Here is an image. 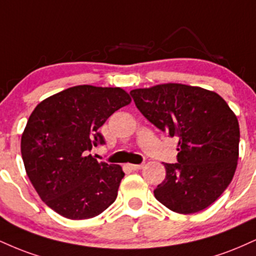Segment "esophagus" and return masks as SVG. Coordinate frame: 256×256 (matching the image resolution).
I'll return each mask as SVG.
<instances>
[{"instance_id": "obj_1", "label": "esophagus", "mask_w": 256, "mask_h": 256, "mask_svg": "<svg viewBox=\"0 0 256 256\" xmlns=\"http://www.w3.org/2000/svg\"><path fill=\"white\" fill-rule=\"evenodd\" d=\"M144 167V164H128V168L131 169V170H140Z\"/></svg>"}]
</instances>
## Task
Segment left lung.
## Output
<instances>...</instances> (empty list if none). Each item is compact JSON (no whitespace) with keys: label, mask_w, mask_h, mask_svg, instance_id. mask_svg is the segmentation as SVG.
<instances>
[{"label":"left lung","mask_w":256,"mask_h":256,"mask_svg":"<svg viewBox=\"0 0 256 256\" xmlns=\"http://www.w3.org/2000/svg\"><path fill=\"white\" fill-rule=\"evenodd\" d=\"M140 113L161 131L178 137V162L164 163L166 178L155 198L178 214H196L220 198L238 160L240 126L217 93L164 83L130 92Z\"/></svg>","instance_id":"left-lung-1"}]
</instances>
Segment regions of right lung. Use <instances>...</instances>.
Wrapping results in <instances>:
<instances>
[{
    "instance_id": "right-lung-1",
    "label": "right lung",
    "mask_w": 256,
    "mask_h": 256,
    "mask_svg": "<svg viewBox=\"0 0 256 256\" xmlns=\"http://www.w3.org/2000/svg\"><path fill=\"white\" fill-rule=\"evenodd\" d=\"M131 102L124 89L76 86L45 98L21 137L27 176L48 208L69 220H88L114 202L124 172L89 154L104 144L98 128Z\"/></svg>"
}]
</instances>
